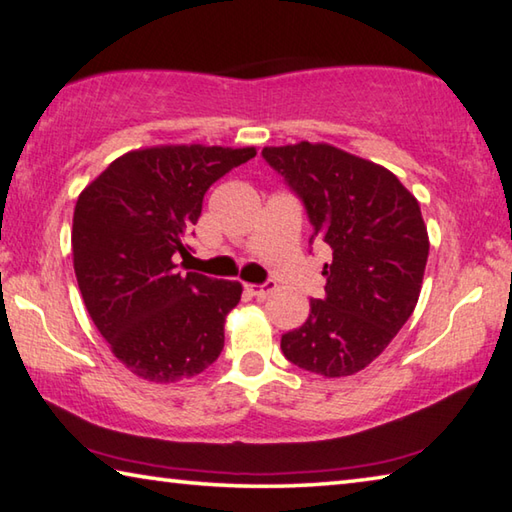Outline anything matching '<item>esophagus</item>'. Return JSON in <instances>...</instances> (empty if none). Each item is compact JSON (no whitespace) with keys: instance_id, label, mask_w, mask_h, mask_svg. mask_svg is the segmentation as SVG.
<instances>
[{"instance_id":"esophagus-1","label":"esophagus","mask_w":512,"mask_h":512,"mask_svg":"<svg viewBox=\"0 0 512 512\" xmlns=\"http://www.w3.org/2000/svg\"><path fill=\"white\" fill-rule=\"evenodd\" d=\"M245 290L251 294V297L256 299H267L270 294L276 290V283H263V285H256V283H245Z\"/></svg>"}]
</instances>
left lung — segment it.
Instances as JSON below:
<instances>
[{
  "instance_id": "8db88e82",
  "label": "left lung",
  "mask_w": 512,
  "mask_h": 512,
  "mask_svg": "<svg viewBox=\"0 0 512 512\" xmlns=\"http://www.w3.org/2000/svg\"><path fill=\"white\" fill-rule=\"evenodd\" d=\"M330 247L326 297L310 301L303 326L281 337L299 369L346 378L369 366L414 312L429 254L420 204L380 164L330 143L263 148Z\"/></svg>"
}]
</instances>
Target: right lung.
I'll list each match as a JSON object with an SVG mask.
<instances>
[{"instance_id":"1","label":"right lung","mask_w":512,"mask_h":512,"mask_svg":"<svg viewBox=\"0 0 512 512\" xmlns=\"http://www.w3.org/2000/svg\"><path fill=\"white\" fill-rule=\"evenodd\" d=\"M254 146L173 143L130 150L78 195L74 272L98 333L125 369L155 384L193 378L218 360L238 281L175 270L204 193Z\"/></svg>"}]
</instances>
